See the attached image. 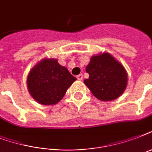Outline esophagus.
<instances>
[{
	"label": "esophagus",
	"instance_id": "1",
	"mask_svg": "<svg viewBox=\"0 0 152 152\" xmlns=\"http://www.w3.org/2000/svg\"><path fill=\"white\" fill-rule=\"evenodd\" d=\"M76 78H77L78 80H83V75H82V74H80V75H78V76H76Z\"/></svg>",
	"mask_w": 152,
	"mask_h": 152
}]
</instances>
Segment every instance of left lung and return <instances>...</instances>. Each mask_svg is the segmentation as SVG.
Returning a JSON list of instances; mask_svg holds the SVG:
<instances>
[{"label": "left lung", "mask_w": 152, "mask_h": 152, "mask_svg": "<svg viewBox=\"0 0 152 152\" xmlns=\"http://www.w3.org/2000/svg\"><path fill=\"white\" fill-rule=\"evenodd\" d=\"M86 72L89 74V78L83 80L84 84L101 101L118 99L127 87V72L109 53L92 56L86 67Z\"/></svg>", "instance_id": "left-lung-1"}]
</instances>
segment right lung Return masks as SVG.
<instances>
[{
	"label": "right lung",
	"instance_id": "add662e5",
	"mask_svg": "<svg viewBox=\"0 0 152 152\" xmlns=\"http://www.w3.org/2000/svg\"><path fill=\"white\" fill-rule=\"evenodd\" d=\"M76 78L54 58H43L27 75V85L30 95L45 106L59 102Z\"/></svg>",
	"mask_w": 152,
	"mask_h": 152
}]
</instances>
